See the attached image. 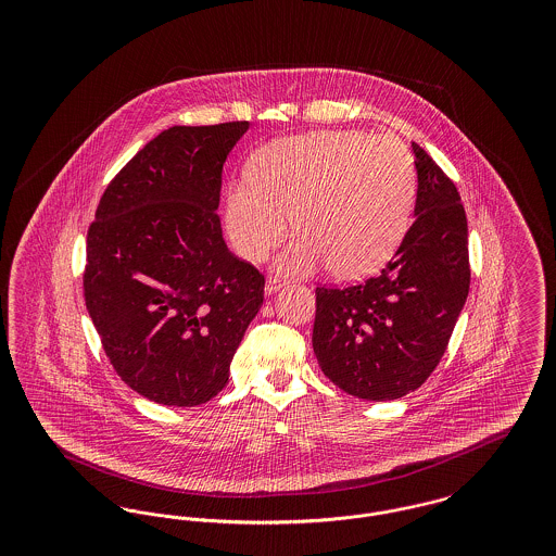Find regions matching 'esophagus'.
Masks as SVG:
<instances>
[{"label":"esophagus","mask_w":556,"mask_h":556,"mask_svg":"<svg viewBox=\"0 0 556 556\" xmlns=\"http://www.w3.org/2000/svg\"><path fill=\"white\" fill-rule=\"evenodd\" d=\"M283 283H281V279H277V277H268L266 279L265 291L270 295V293H275V291L279 290Z\"/></svg>","instance_id":"obj_1"}]
</instances>
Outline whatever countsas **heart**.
<instances>
[{
    "label": "heart",
    "instance_id": "1",
    "mask_svg": "<svg viewBox=\"0 0 556 556\" xmlns=\"http://www.w3.org/2000/svg\"><path fill=\"white\" fill-rule=\"evenodd\" d=\"M417 166L390 132L317 131L270 143L227 193V229L261 261L293 225L302 236L277 258L290 275L323 266L363 277L386 265L410 225Z\"/></svg>",
    "mask_w": 556,
    "mask_h": 556
}]
</instances>
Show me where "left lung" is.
Returning <instances> with one entry per match:
<instances>
[{"label":"left lung","instance_id":"obj_1","mask_svg":"<svg viewBox=\"0 0 556 556\" xmlns=\"http://www.w3.org/2000/svg\"><path fill=\"white\" fill-rule=\"evenodd\" d=\"M415 220L394 258L356 286L317 288L313 348L320 370L350 396L396 400L442 361L469 295L467 214L448 175L421 146Z\"/></svg>","mask_w":556,"mask_h":556}]
</instances>
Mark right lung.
Returning a JSON list of instances; mask_svg holds the SVG:
<instances>
[{"instance_id":"right-lung-1","label":"right lung","mask_w":556,"mask_h":556,"mask_svg":"<svg viewBox=\"0 0 556 556\" xmlns=\"http://www.w3.org/2000/svg\"><path fill=\"white\" fill-rule=\"evenodd\" d=\"M248 121L170 127L106 187L87 231L83 293L108 361L137 394L198 406L229 381L265 275L223 239V164Z\"/></svg>"}]
</instances>
